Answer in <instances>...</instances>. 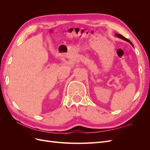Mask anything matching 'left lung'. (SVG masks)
Instances as JSON below:
<instances>
[{"mask_svg":"<svg viewBox=\"0 0 150 150\" xmlns=\"http://www.w3.org/2000/svg\"><path fill=\"white\" fill-rule=\"evenodd\" d=\"M116 35L117 36V37H118V38H121V39H123V40H126L127 42H129L131 45H133L132 44V43H131V42L130 41V40H129V39H126V38H125L124 36H122V35H121V34H116Z\"/></svg>","mask_w":150,"mask_h":150,"instance_id":"8db88e82","label":"left lung"}]
</instances>
